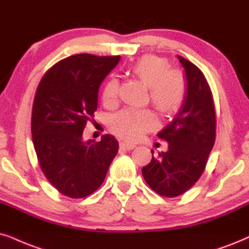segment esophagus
Here are the masks:
<instances>
[{
  "label": "esophagus",
  "instance_id": "34e87169",
  "mask_svg": "<svg viewBox=\"0 0 249 249\" xmlns=\"http://www.w3.org/2000/svg\"><path fill=\"white\" fill-rule=\"evenodd\" d=\"M121 148H124V149L126 150H132L133 148H135V144L131 142H126V141H123V142H121Z\"/></svg>",
  "mask_w": 249,
  "mask_h": 249
}]
</instances>
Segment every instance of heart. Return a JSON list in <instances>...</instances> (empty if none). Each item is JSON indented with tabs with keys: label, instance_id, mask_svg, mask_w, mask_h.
<instances>
[{
	"label": "heart",
	"instance_id": "heart-1",
	"mask_svg": "<svg viewBox=\"0 0 249 249\" xmlns=\"http://www.w3.org/2000/svg\"><path fill=\"white\" fill-rule=\"evenodd\" d=\"M138 79L149 88L150 101L160 112L174 114L180 108L186 95V81L179 71L169 70L164 58L148 55L141 57L131 69ZM118 81L110 78L102 92V101L107 107L117 102ZM155 126V117L147 109H125L116 114L110 122V128L118 137L138 140L143 133Z\"/></svg>",
	"mask_w": 249,
	"mask_h": 249
}]
</instances>
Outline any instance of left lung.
Wrapping results in <instances>:
<instances>
[{
	"label": "left lung",
	"instance_id": "left-lung-1",
	"mask_svg": "<svg viewBox=\"0 0 249 249\" xmlns=\"http://www.w3.org/2000/svg\"><path fill=\"white\" fill-rule=\"evenodd\" d=\"M178 59L185 71L186 95L172 121L157 133L168 142V150L142 168L150 188L168 197L185 193L199 180L216 134L215 107L206 78L193 63L181 56Z\"/></svg>",
	"mask_w": 249,
	"mask_h": 249
}]
</instances>
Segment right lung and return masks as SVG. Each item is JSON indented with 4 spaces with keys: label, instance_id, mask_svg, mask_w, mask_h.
Wrapping results in <instances>:
<instances>
[{
    "label": "right lung",
    "instance_id": "obj_1",
    "mask_svg": "<svg viewBox=\"0 0 249 249\" xmlns=\"http://www.w3.org/2000/svg\"><path fill=\"white\" fill-rule=\"evenodd\" d=\"M119 56L73 55L43 75L34 97L32 137L46 178L63 195L85 197L101 186L118 141L84 140L88 119L97 108L99 87L118 64Z\"/></svg>",
    "mask_w": 249,
    "mask_h": 249
}]
</instances>
